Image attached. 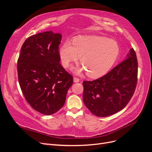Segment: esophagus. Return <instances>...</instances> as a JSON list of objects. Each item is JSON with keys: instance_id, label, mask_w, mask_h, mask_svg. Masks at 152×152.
Masks as SVG:
<instances>
[{"instance_id": "1", "label": "esophagus", "mask_w": 152, "mask_h": 152, "mask_svg": "<svg viewBox=\"0 0 152 152\" xmlns=\"http://www.w3.org/2000/svg\"><path fill=\"white\" fill-rule=\"evenodd\" d=\"M73 81H74V82H79L80 81V79L75 77H73Z\"/></svg>"}]
</instances>
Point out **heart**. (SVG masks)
<instances>
[{"label":"heart","instance_id":"heart-1","mask_svg":"<svg viewBox=\"0 0 152 152\" xmlns=\"http://www.w3.org/2000/svg\"><path fill=\"white\" fill-rule=\"evenodd\" d=\"M64 42L59 49V56L63 66L68 68L79 58L82 64L80 73L86 70L87 75L97 77L107 73L116 61L120 48L115 40L104 37L78 36Z\"/></svg>","mask_w":152,"mask_h":152}]
</instances>
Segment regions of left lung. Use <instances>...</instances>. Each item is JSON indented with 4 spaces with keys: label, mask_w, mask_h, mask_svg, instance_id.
Returning <instances> with one entry per match:
<instances>
[{
    "label": "left lung",
    "mask_w": 152,
    "mask_h": 152,
    "mask_svg": "<svg viewBox=\"0 0 152 152\" xmlns=\"http://www.w3.org/2000/svg\"><path fill=\"white\" fill-rule=\"evenodd\" d=\"M137 59L130 49L126 59L99 79L83 82V102L97 117H108L122 110L129 102L137 82Z\"/></svg>",
    "instance_id": "1"
}]
</instances>
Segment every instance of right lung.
<instances>
[{"label":"right lung","mask_w":152,"mask_h":152,"mask_svg":"<svg viewBox=\"0 0 152 152\" xmlns=\"http://www.w3.org/2000/svg\"><path fill=\"white\" fill-rule=\"evenodd\" d=\"M61 35L52 31L29 37L18 59V81L26 102L36 111L52 115L65 103L73 77L61 66Z\"/></svg>","instance_id":"right-lung-1"}]
</instances>
